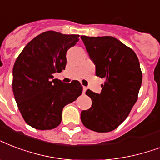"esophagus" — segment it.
<instances>
[{
  "label": "esophagus",
  "instance_id": "34e87169",
  "mask_svg": "<svg viewBox=\"0 0 160 160\" xmlns=\"http://www.w3.org/2000/svg\"><path fill=\"white\" fill-rule=\"evenodd\" d=\"M86 90H87V87H85V86H83V93H85Z\"/></svg>",
  "mask_w": 160,
  "mask_h": 160
}]
</instances>
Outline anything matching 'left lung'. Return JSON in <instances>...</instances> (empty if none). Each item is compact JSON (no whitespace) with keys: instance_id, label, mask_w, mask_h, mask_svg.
I'll use <instances>...</instances> for the list:
<instances>
[{"instance_id":"obj_1","label":"left lung","mask_w":160,"mask_h":160,"mask_svg":"<svg viewBox=\"0 0 160 160\" xmlns=\"http://www.w3.org/2000/svg\"><path fill=\"white\" fill-rule=\"evenodd\" d=\"M96 75L105 78L100 94L87 90L92 105L82 111L80 119L92 131L107 132L116 129L136 103L142 84V71L134 51L110 36H81Z\"/></svg>"}]
</instances>
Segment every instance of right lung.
Masks as SVG:
<instances>
[{"mask_svg": "<svg viewBox=\"0 0 160 160\" xmlns=\"http://www.w3.org/2000/svg\"><path fill=\"white\" fill-rule=\"evenodd\" d=\"M80 35L44 32L23 48L12 70V91L18 109L29 126L38 130L58 127L62 111L82 93L78 80L64 83L53 74L65 69L66 53Z\"/></svg>", "mask_w": 160, "mask_h": 160, "instance_id": "add662e5", "label": "right lung"}]
</instances>
